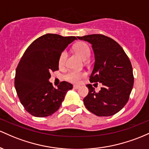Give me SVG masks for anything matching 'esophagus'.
<instances>
[{
	"instance_id": "1",
	"label": "esophagus",
	"mask_w": 149,
	"mask_h": 149,
	"mask_svg": "<svg viewBox=\"0 0 149 149\" xmlns=\"http://www.w3.org/2000/svg\"><path fill=\"white\" fill-rule=\"evenodd\" d=\"M80 87L79 85H77V84H74V86H73V88H75V89H78Z\"/></svg>"
}]
</instances>
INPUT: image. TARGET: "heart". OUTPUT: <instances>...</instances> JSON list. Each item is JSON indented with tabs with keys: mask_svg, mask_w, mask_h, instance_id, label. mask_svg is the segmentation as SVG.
<instances>
[{
	"mask_svg": "<svg viewBox=\"0 0 149 149\" xmlns=\"http://www.w3.org/2000/svg\"><path fill=\"white\" fill-rule=\"evenodd\" d=\"M74 52L77 53L79 57L84 60H86L90 56V48L86 43L80 41L77 43L73 47ZM66 52L63 51L61 53L59 58V65H63L64 64L66 58ZM86 76V73L84 72H77V71H70L64 76V78L67 81H69L72 83H77Z\"/></svg>",
	"mask_w": 149,
	"mask_h": 149,
	"instance_id": "b5f03b06",
	"label": "heart"
}]
</instances>
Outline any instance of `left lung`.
Returning a JSON list of instances; mask_svg holds the SVG:
<instances>
[{
  "label": "left lung",
  "instance_id": "1",
  "mask_svg": "<svg viewBox=\"0 0 149 149\" xmlns=\"http://www.w3.org/2000/svg\"><path fill=\"white\" fill-rule=\"evenodd\" d=\"M77 38L92 45L95 63L89 77L90 82H100L103 85L98 92L95 91L91 84L86 85L88 93L84 98V104L97 116L115 115L126 105L132 90L131 62L123 48L113 38L103 34Z\"/></svg>",
  "mask_w": 149,
  "mask_h": 149
}]
</instances>
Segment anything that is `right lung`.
I'll return each mask as SVG.
<instances>
[{
	"label": "right lung",
	"instance_id": "right-lung-1",
	"mask_svg": "<svg viewBox=\"0 0 149 149\" xmlns=\"http://www.w3.org/2000/svg\"><path fill=\"white\" fill-rule=\"evenodd\" d=\"M75 36L46 34L26 48L16 69L15 86L24 109L31 115L43 118L59 109L72 84L62 81L58 88L48 80L51 72L59 70L62 52Z\"/></svg>",
	"mask_w": 149,
	"mask_h": 149
}]
</instances>
